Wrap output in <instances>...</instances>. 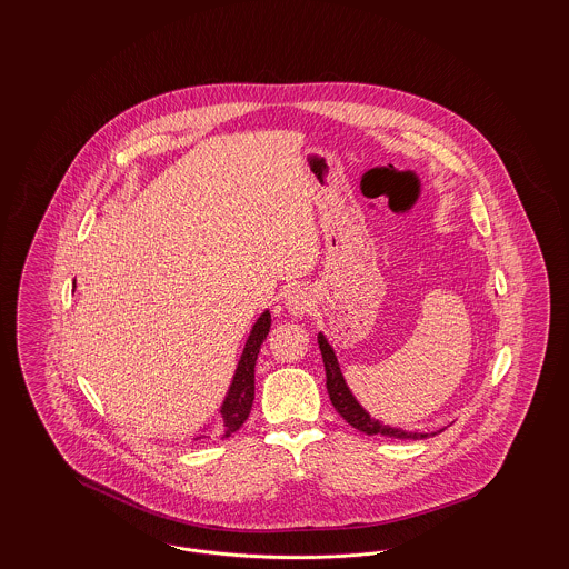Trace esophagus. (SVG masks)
Wrapping results in <instances>:
<instances>
[{"label": "esophagus", "instance_id": "obj_1", "mask_svg": "<svg viewBox=\"0 0 569 569\" xmlns=\"http://www.w3.org/2000/svg\"><path fill=\"white\" fill-rule=\"evenodd\" d=\"M286 305H288V311H290L292 316H305V313L311 309V305H313L311 290H309V288H297V290H292Z\"/></svg>", "mask_w": 569, "mask_h": 569}]
</instances>
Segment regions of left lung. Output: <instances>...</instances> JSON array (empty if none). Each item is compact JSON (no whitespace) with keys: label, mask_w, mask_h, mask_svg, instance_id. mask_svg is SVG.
<instances>
[{"label":"left lung","mask_w":569,"mask_h":569,"mask_svg":"<svg viewBox=\"0 0 569 569\" xmlns=\"http://www.w3.org/2000/svg\"><path fill=\"white\" fill-rule=\"evenodd\" d=\"M318 343H320V352H322V360H325L326 390H328L330 403L341 413V418L348 425H352L353 429H358L360 433L365 435H383V437H395V439H425V437H429V433H409V431H401V429H392L388 425H381L376 418H371L369 411H365L362 406L353 399L346 379L341 376L337 356L332 352V348L328 346L322 332L318 335Z\"/></svg>","instance_id":"obj_1"}]
</instances>
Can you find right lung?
Segmentation results:
<instances>
[{
    "instance_id": "obj_1",
    "label": "right lung",
    "mask_w": 569,
    "mask_h": 569,
    "mask_svg": "<svg viewBox=\"0 0 569 569\" xmlns=\"http://www.w3.org/2000/svg\"><path fill=\"white\" fill-rule=\"evenodd\" d=\"M271 330V313L264 311L258 322L251 328L249 339L244 343L243 356L239 360L237 373L230 383L228 397L221 406V422L217 425L216 431L211 435H200L196 439H211V437H230L237 433L243 427L251 406H253V392H256V381H253V373H256V360L260 353V346L264 343L267 335Z\"/></svg>"
}]
</instances>
